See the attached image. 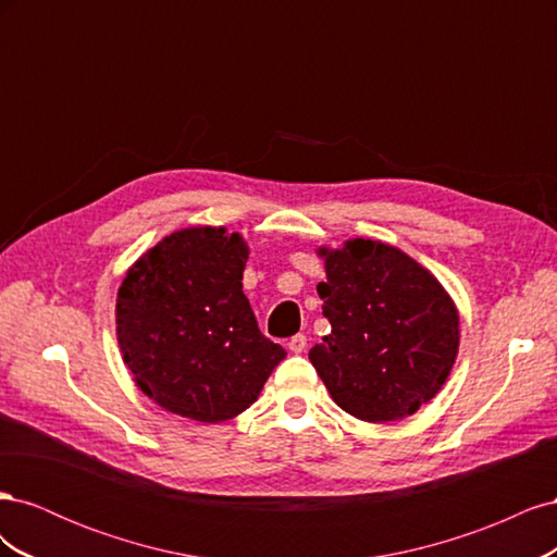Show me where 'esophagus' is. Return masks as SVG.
<instances>
[{"instance_id":"34e87169","label":"esophagus","mask_w":557,"mask_h":557,"mask_svg":"<svg viewBox=\"0 0 557 557\" xmlns=\"http://www.w3.org/2000/svg\"><path fill=\"white\" fill-rule=\"evenodd\" d=\"M288 348H290L293 352H305V350H307V336H305V334H295L293 339L288 342Z\"/></svg>"}]
</instances>
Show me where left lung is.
<instances>
[{"label":"left lung","instance_id":"obj_1","mask_svg":"<svg viewBox=\"0 0 557 557\" xmlns=\"http://www.w3.org/2000/svg\"><path fill=\"white\" fill-rule=\"evenodd\" d=\"M318 283L332 332L309 350L336 407L367 423L416 413L442 391L460 346V315L425 267L391 244L320 248Z\"/></svg>","mask_w":557,"mask_h":557}]
</instances>
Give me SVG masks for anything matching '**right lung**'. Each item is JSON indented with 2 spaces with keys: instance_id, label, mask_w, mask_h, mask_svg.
I'll return each instance as SVG.
<instances>
[{
  "instance_id": "right-lung-1",
  "label": "right lung",
  "mask_w": 557,
  "mask_h": 557,
  "mask_svg": "<svg viewBox=\"0 0 557 557\" xmlns=\"http://www.w3.org/2000/svg\"><path fill=\"white\" fill-rule=\"evenodd\" d=\"M248 246L225 227L172 232L127 269L115 334L134 381L162 409L223 423L258 399L285 350L244 295Z\"/></svg>"
}]
</instances>
